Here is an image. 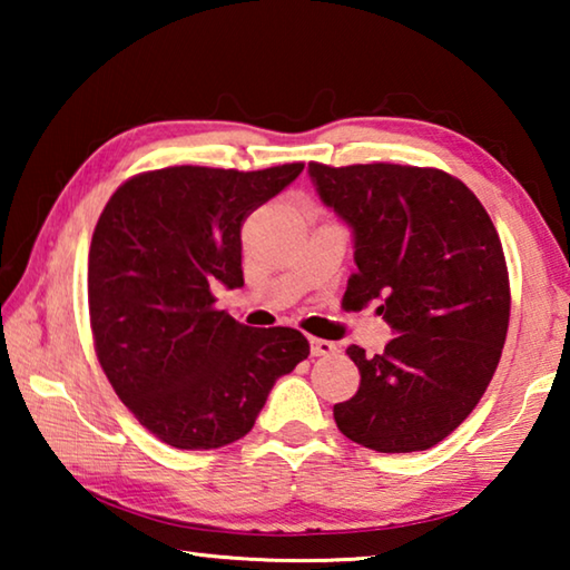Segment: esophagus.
<instances>
[{
    "label": "esophagus",
    "mask_w": 570,
    "mask_h": 570,
    "mask_svg": "<svg viewBox=\"0 0 570 570\" xmlns=\"http://www.w3.org/2000/svg\"><path fill=\"white\" fill-rule=\"evenodd\" d=\"M308 344H312V356H332L336 352V344L334 342L316 340V336H312V340H308Z\"/></svg>",
    "instance_id": "esophagus-1"
}]
</instances>
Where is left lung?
Listing matches in <instances>:
<instances>
[{"label":"left lung","mask_w":570,"mask_h":570,"mask_svg":"<svg viewBox=\"0 0 570 570\" xmlns=\"http://www.w3.org/2000/svg\"><path fill=\"white\" fill-rule=\"evenodd\" d=\"M316 193L354 230L344 298L380 302L397 336L346 346L360 390L334 404L342 435L377 452L438 445L475 410L503 354L510 284L500 236L465 183L438 168L308 163Z\"/></svg>","instance_id":"1"}]
</instances>
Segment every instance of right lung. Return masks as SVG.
Wrapping results in <instances>:
<instances>
[{
  "mask_svg": "<svg viewBox=\"0 0 570 570\" xmlns=\"http://www.w3.org/2000/svg\"><path fill=\"white\" fill-rule=\"evenodd\" d=\"M302 170H148L102 208L88 264L95 352L125 407L170 448L240 440L274 382L308 356L292 326L250 330L214 306L218 284L244 286L246 216Z\"/></svg>",
  "mask_w": 570,
  "mask_h": 570,
  "instance_id": "1",
  "label": "right lung"
}]
</instances>
